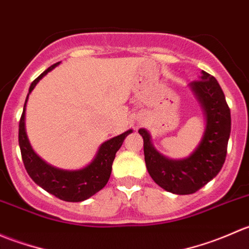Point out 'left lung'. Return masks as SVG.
I'll return each mask as SVG.
<instances>
[{
    "label": "left lung",
    "mask_w": 249,
    "mask_h": 249,
    "mask_svg": "<svg viewBox=\"0 0 249 249\" xmlns=\"http://www.w3.org/2000/svg\"><path fill=\"white\" fill-rule=\"evenodd\" d=\"M189 85L206 115L202 140L190 157L182 160L164 157L153 147L147 130H139L150 177L162 189L178 195L197 192L219 173L227 158L231 131L230 108L217 79L202 71L200 79Z\"/></svg>",
    "instance_id": "8db88e82"
}]
</instances>
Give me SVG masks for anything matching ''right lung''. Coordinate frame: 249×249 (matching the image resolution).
<instances>
[{
    "label": "right lung",
    "instance_id": "obj_1",
    "mask_svg": "<svg viewBox=\"0 0 249 249\" xmlns=\"http://www.w3.org/2000/svg\"><path fill=\"white\" fill-rule=\"evenodd\" d=\"M57 65L59 62L47 69L30 85L29 94H27L24 110H22L19 123L20 152H21L25 169L36 184L43 188L49 194L56 196L57 199L69 202H79L89 199L107 184L110 177V172H112V164L115 158V153L119 150L125 137L131 134L132 130H127L124 134L102 143L97 150L96 157L84 169L67 171V170L56 169L43 161L34 152L29 139H27L26 130H25V109H26V102L30 92L34 90L37 83Z\"/></svg>",
    "mask_w": 249,
    "mask_h": 249
}]
</instances>
